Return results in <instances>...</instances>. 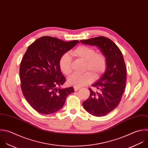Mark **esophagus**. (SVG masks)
Masks as SVG:
<instances>
[{
	"label": "esophagus",
	"instance_id": "1",
	"mask_svg": "<svg viewBox=\"0 0 148 148\" xmlns=\"http://www.w3.org/2000/svg\"><path fill=\"white\" fill-rule=\"evenodd\" d=\"M79 89H80V88H78V87H74V89L75 91H77Z\"/></svg>",
	"mask_w": 148,
	"mask_h": 148
}]
</instances>
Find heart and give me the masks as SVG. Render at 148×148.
Listing matches in <instances>:
<instances>
[{
	"label": "heart",
	"instance_id": "b5f03b06",
	"mask_svg": "<svg viewBox=\"0 0 148 148\" xmlns=\"http://www.w3.org/2000/svg\"><path fill=\"white\" fill-rule=\"evenodd\" d=\"M71 55L85 62V71L82 74H73L67 79L68 84L74 87H81L91 83L93 77L99 78L106 70L107 60L105 56L96 52L95 49L85 45H80L71 52ZM59 66L62 73L66 75L71 72V58L69 53L63 55L59 59Z\"/></svg>",
	"mask_w": 148,
	"mask_h": 148
}]
</instances>
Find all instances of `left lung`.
Returning a JSON list of instances; mask_svg holds the SVG:
<instances>
[{
  "label": "left lung",
  "instance_id": "8db88e82",
  "mask_svg": "<svg viewBox=\"0 0 148 148\" xmlns=\"http://www.w3.org/2000/svg\"><path fill=\"white\" fill-rule=\"evenodd\" d=\"M80 42L97 46L106 58L105 72L99 80L92 85L97 90L89 88V97L82 103L89 114L102 117L116 109L121 101L127 74L123 56L118 46L112 40L104 36L81 40Z\"/></svg>",
  "mask_w": 148,
  "mask_h": 148
}]
</instances>
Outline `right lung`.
<instances>
[{
    "label": "right lung",
    "instance_id": "right-lung-1",
    "mask_svg": "<svg viewBox=\"0 0 148 148\" xmlns=\"http://www.w3.org/2000/svg\"><path fill=\"white\" fill-rule=\"evenodd\" d=\"M79 42H65L42 36L31 44L20 67L21 88L30 106L43 114L54 113L64 106L73 87L60 88L66 78L59 66L61 56Z\"/></svg>",
    "mask_w": 148,
    "mask_h": 148
}]
</instances>
